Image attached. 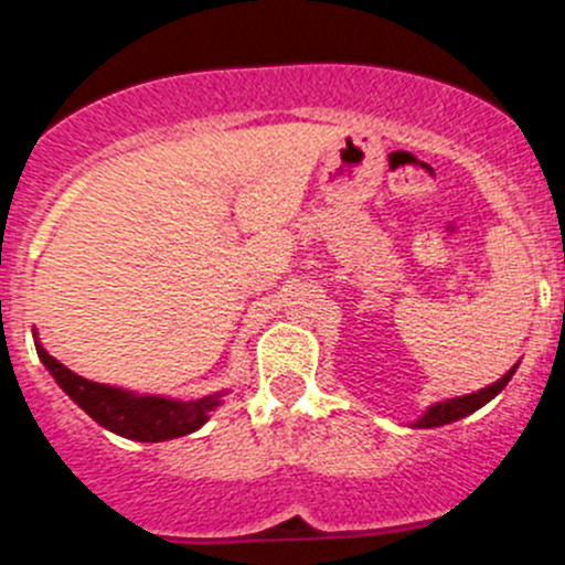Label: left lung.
<instances>
[{
	"label": "left lung",
	"mask_w": 565,
	"mask_h": 565,
	"mask_svg": "<svg viewBox=\"0 0 565 565\" xmlns=\"http://www.w3.org/2000/svg\"><path fill=\"white\" fill-rule=\"evenodd\" d=\"M516 373V365L511 367V371L505 373V376L500 379V382L489 384V387L478 390V393H470V395H459V398H448V401H439V404H434L431 409L426 412V415L420 417V420L415 423V428H437V426H445V423H454L459 420V417H467L472 415L475 409H480L483 404H489L491 398H494L497 393H500L502 387H505L508 382H511V376Z\"/></svg>",
	"instance_id": "8db88e82"
}]
</instances>
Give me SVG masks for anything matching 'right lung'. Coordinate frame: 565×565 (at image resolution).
Segmentation results:
<instances>
[{
	"mask_svg": "<svg viewBox=\"0 0 565 565\" xmlns=\"http://www.w3.org/2000/svg\"><path fill=\"white\" fill-rule=\"evenodd\" d=\"M35 349L43 365L57 379L60 387L74 398V404H79L98 426L126 439H137V443H164V439L198 431L209 420V412L222 404V393L205 395L198 401H172L106 387V384L76 376L63 362L54 360L41 343H35Z\"/></svg>",
	"mask_w": 565,
	"mask_h": 565,
	"instance_id": "obj_1",
	"label": "right lung"
}]
</instances>
